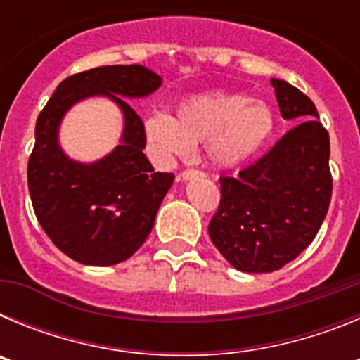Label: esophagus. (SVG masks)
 Instances as JSON below:
<instances>
[{
    "mask_svg": "<svg viewBox=\"0 0 360 360\" xmlns=\"http://www.w3.org/2000/svg\"><path fill=\"white\" fill-rule=\"evenodd\" d=\"M200 176H205V173L200 169H184L182 174H180L182 180H193V178H200Z\"/></svg>",
    "mask_w": 360,
    "mask_h": 360,
    "instance_id": "34e87169",
    "label": "esophagus"
}]
</instances>
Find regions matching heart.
Returning <instances> with one entry per match:
<instances>
[{"instance_id":"heart-1","label":"heart","mask_w":360,"mask_h":360,"mask_svg":"<svg viewBox=\"0 0 360 360\" xmlns=\"http://www.w3.org/2000/svg\"><path fill=\"white\" fill-rule=\"evenodd\" d=\"M146 139L160 155L189 157L205 144L218 167H236L265 148L276 131L274 111L247 94H205L176 108L174 119L157 113L146 120Z\"/></svg>"}]
</instances>
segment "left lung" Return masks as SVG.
I'll return each mask as SVG.
<instances>
[{
    "mask_svg": "<svg viewBox=\"0 0 360 360\" xmlns=\"http://www.w3.org/2000/svg\"><path fill=\"white\" fill-rule=\"evenodd\" d=\"M283 119H297L256 164L221 176V200L209 236L241 272L265 274L290 263L314 241L332 200L330 136L316 104L295 86L270 79Z\"/></svg>",
    "mask_w": 360,
    "mask_h": 360,
    "instance_id": "left-lung-1",
    "label": "left lung"
}]
</instances>
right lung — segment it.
Segmentation results:
<instances>
[{"instance_id": "right-lung-1", "label": "right lung", "mask_w": 360, "mask_h": 360, "mask_svg": "<svg viewBox=\"0 0 360 360\" xmlns=\"http://www.w3.org/2000/svg\"><path fill=\"white\" fill-rule=\"evenodd\" d=\"M162 77L141 65L98 66L70 75L37 117L28 158V191L37 221L57 249L82 265L126 262L149 236L173 173H155L144 155V122L126 98L148 97ZM111 98L124 115L121 144L91 165L72 161L58 146L65 111L82 98Z\"/></svg>"}]
</instances>
